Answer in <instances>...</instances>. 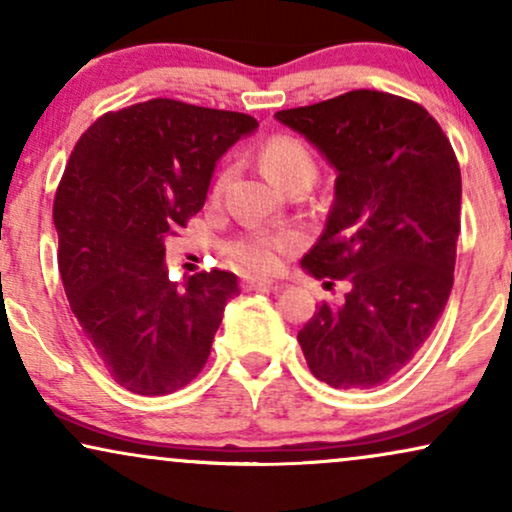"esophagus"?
Masks as SVG:
<instances>
[{
    "label": "esophagus",
    "instance_id": "34e87169",
    "mask_svg": "<svg viewBox=\"0 0 512 512\" xmlns=\"http://www.w3.org/2000/svg\"><path fill=\"white\" fill-rule=\"evenodd\" d=\"M241 288L243 290H260V288H278L274 281H269V278H257V276H243L241 281Z\"/></svg>",
    "mask_w": 512,
    "mask_h": 512
}]
</instances>
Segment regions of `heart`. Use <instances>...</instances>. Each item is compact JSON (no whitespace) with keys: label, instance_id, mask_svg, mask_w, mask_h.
<instances>
[{"label":"heart","instance_id":"1","mask_svg":"<svg viewBox=\"0 0 512 512\" xmlns=\"http://www.w3.org/2000/svg\"><path fill=\"white\" fill-rule=\"evenodd\" d=\"M262 170L274 184L283 186L288 181L307 177H316L314 155L307 144L288 134H278L271 137L260 151ZM226 174L217 179L215 191L222 189ZM293 238L286 234H267V231H250L236 241L226 245V260L243 274H271L281 267L283 255L293 248Z\"/></svg>","mask_w":512,"mask_h":512}]
</instances>
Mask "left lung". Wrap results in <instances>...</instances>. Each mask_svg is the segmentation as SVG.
Returning a JSON list of instances; mask_svg holds the SVG:
<instances>
[{
	"label": "left lung",
	"mask_w": 512,
	"mask_h": 512,
	"mask_svg": "<svg viewBox=\"0 0 512 512\" xmlns=\"http://www.w3.org/2000/svg\"><path fill=\"white\" fill-rule=\"evenodd\" d=\"M335 167L326 229L302 267L345 302H321L297 333L309 371L340 390L385 385L416 357L454 286L461 167L423 106L354 89L278 111Z\"/></svg>",
	"instance_id": "1"
}]
</instances>
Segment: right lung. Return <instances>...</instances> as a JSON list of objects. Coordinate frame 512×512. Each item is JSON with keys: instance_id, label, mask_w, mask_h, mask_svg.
I'll list each match as a JSON object with an SVG mask.
<instances>
[{"instance_id": "add662e5", "label": "right lung", "mask_w": 512, "mask_h": 512, "mask_svg": "<svg viewBox=\"0 0 512 512\" xmlns=\"http://www.w3.org/2000/svg\"><path fill=\"white\" fill-rule=\"evenodd\" d=\"M257 120L174 99L101 115L54 198L58 271L77 323L125 390L170 394L203 371L236 274L170 281L165 241L203 208L217 160Z\"/></svg>"}]
</instances>
